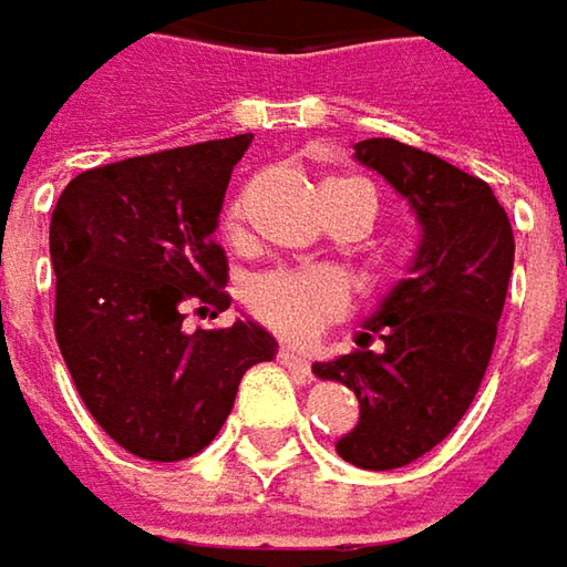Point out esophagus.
Masks as SVG:
<instances>
[{"label": "esophagus", "instance_id": "obj_1", "mask_svg": "<svg viewBox=\"0 0 567 567\" xmlns=\"http://www.w3.org/2000/svg\"><path fill=\"white\" fill-rule=\"evenodd\" d=\"M277 360H280L284 367H290L297 377H309V373H312L309 360L299 354V351H293V348H280V351H277Z\"/></svg>", "mask_w": 567, "mask_h": 567}]
</instances>
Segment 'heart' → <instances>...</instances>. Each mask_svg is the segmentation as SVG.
<instances>
[{
	"label": "heart",
	"mask_w": 567,
	"mask_h": 567,
	"mask_svg": "<svg viewBox=\"0 0 567 567\" xmlns=\"http://www.w3.org/2000/svg\"><path fill=\"white\" fill-rule=\"evenodd\" d=\"M328 185H363L357 178H338ZM219 233L229 245L245 241V200L229 197L219 213ZM245 302L251 316L287 341H309L326 322L338 319L351 306L348 284L331 270H270L248 284Z\"/></svg>",
	"instance_id": "1"
}]
</instances>
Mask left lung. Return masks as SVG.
Instances as JSON below:
<instances>
[{
	"instance_id": "left-lung-1",
	"label": "left lung",
	"mask_w": 567,
	"mask_h": 567,
	"mask_svg": "<svg viewBox=\"0 0 567 567\" xmlns=\"http://www.w3.org/2000/svg\"><path fill=\"white\" fill-rule=\"evenodd\" d=\"M354 150L409 200L421 245L409 277L357 334V351L312 363V373L348 385L360 402L338 456L385 472L431 453L472 405L495 351L514 229L495 190L463 168L382 136ZM373 333L380 352L369 351Z\"/></svg>"
}]
</instances>
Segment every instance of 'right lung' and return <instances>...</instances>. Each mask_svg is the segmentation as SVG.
<instances>
[{"instance_id": "1", "label": "right lung", "mask_w": 567, "mask_h": 567, "mask_svg": "<svg viewBox=\"0 0 567 567\" xmlns=\"http://www.w3.org/2000/svg\"><path fill=\"white\" fill-rule=\"evenodd\" d=\"M248 143L251 133H239L89 168L50 216L60 354L101 431L140 460L200 453L245 370L277 351L265 328L241 319L182 328L187 309H229L213 233Z\"/></svg>"}]
</instances>
